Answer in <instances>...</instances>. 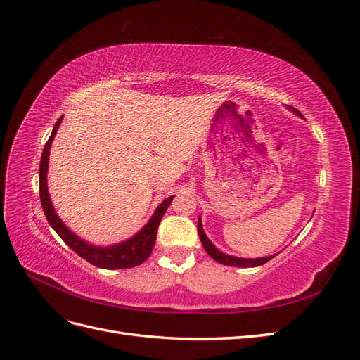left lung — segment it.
Here are the masks:
<instances>
[{"mask_svg":"<svg viewBox=\"0 0 360 360\" xmlns=\"http://www.w3.org/2000/svg\"><path fill=\"white\" fill-rule=\"evenodd\" d=\"M290 111H292L294 114H297L299 117H303L296 108L292 106H288ZM198 234H200V240L205 249V252L209 254L214 261H217V263L221 264H225V266H233V267H258L261 264L267 263V261H270L271 258H274L275 255H269V257H261V258H240V257H233V255H228V254H224L221 252L219 249H217L212 242L210 238L205 236L204 230H202V224H201V217H198Z\"/></svg>","mask_w":360,"mask_h":360,"instance_id":"1","label":"left lung"}]
</instances>
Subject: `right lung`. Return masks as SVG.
<instances>
[{
  "instance_id": "1",
  "label": "right lung",
  "mask_w": 360,
  "mask_h": 360,
  "mask_svg": "<svg viewBox=\"0 0 360 360\" xmlns=\"http://www.w3.org/2000/svg\"><path fill=\"white\" fill-rule=\"evenodd\" d=\"M63 122V115L58 118V122L56 123L52 129V134L48 139V143L43 148L41 153V160H40V168H39V186H40V201L43 212H45L46 219L49 225L56 230V233L63 238L66 245H69L76 254L82 257L84 259L89 261L93 266L101 267V269H130L143 264L144 261L150 257L151 250H153L155 242H156V234H158V228L162 221L163 214H165L168 205L172 202L174 195L168 197L165 201H162L158 209L155 210L153 216L150 217V221L141 228V230L134 236L127 238L124 242H120L115 245L110 246H97L91 245L89 242H85L84 238L79 236H76L72 233L69 228L66 226L58 214L56 213V209H53L51 197H49V191H48V163H49V150L53 138H56L57 129L60 127Z\"/></svg>"
}]
</instances>
